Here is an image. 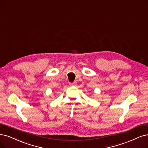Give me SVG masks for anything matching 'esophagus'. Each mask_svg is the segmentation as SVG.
<instances>
[{"mask_svg": "<svg viewBox=\"0 0 148 148\" xmlns=\"http://www.w3.org/2000/svg\"><path fill=\"white\" fill-rule=\"evenodd\" d=\"M76 84V82H69V84L70 86H73V85H75Z\"/></svg>", "mask_w": 148, "mask_h": 148, "instance_id": "obj_1", "label": "esophagus"}]
</instances>
